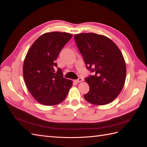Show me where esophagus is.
<instances>
[{
	"label": "esophagus",
	"instance_id": "esophagus-1",
	"mask_svg": "<svg viewBox=\"0 0 147 147\" xmlns=\"http://www.w3.org/2000/svg\"><path fill=\"white\" fill-rule=\"evenodd\" d=\"M74 81L75 82H76V83H78V82H81L83 81V79H82V78H79V79H76V80H74Z\"/></svg>",
	"mask_w": 147,
	"mask_h": 147
}]
</instances>
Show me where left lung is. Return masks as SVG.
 <instances>
[{
  "instance_id": "1",
  "label": "left lung",
  "mask_w": 147,
  "mask_h": 147,
  "mask_svg": "<svg viewBox=\"0 0 147 147\" xmlns=\"http://www.w3.org/2000/svg\"><path fill=\"white\" fill-rule=\"evenodd\" d=\"M74 37L87 69L94 73L85 78L90 89L84 98L97 105L110 103L118 97L125 83L126 66L123 54L105 36L90 32Z\"/></svg>"
}]
</instances>
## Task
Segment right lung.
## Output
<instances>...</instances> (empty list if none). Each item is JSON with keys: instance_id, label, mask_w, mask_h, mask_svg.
<instances>
[{"instance_id": "right-lung-1", "label": "right lung", "mask_w": 147, "mask_h": 147, "mask_svg": "<svg viewBox=\"0 0 147 147\" xmlns=\"http://www.w3.org/2000/svg\"><path fill=\"white\" fill-rule=\"evenodd\" d=\"M73 35L47 32L37 38L29 49L23 64L24 80L28 90L39 103L56 105L66 97L72 81L63 78L57 58Z\"/></svg>"}]
</instances>
